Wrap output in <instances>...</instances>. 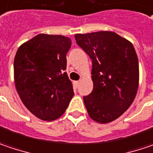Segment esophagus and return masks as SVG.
<instances>
[{
  "instance_id": "1",
  "label": "esophagus",
  "mask_w": 153,
  "mask_h": 153,
  "mask_svg": "<svg viewBox=\"0 0 153 153\" xmlns=\"http://www.w3.org/2000/svg\"><path fill=\"white\" fill-rule=\"evenodd\" d=\"M74 86H75V87H79V81H74Z\"/></svg>"
}]
</instances>
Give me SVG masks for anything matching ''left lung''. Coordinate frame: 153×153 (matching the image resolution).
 <instances>
[{
    "label": "left lung",
    "mask_w": 153,
    "mask_h": 153,
    "mask_svg": "<svg viewBox=\"0 0 153 153\" xmlns=\"http://www.w3.org/2000/svg\"><path fill=\"white\" fill-rule=\"evenodd\" d=\"M76 43L92 59L94 89L83 97L89 116L109 123L126 112L139 86V60L130 41L108 31L75 34Z\"/></svg>",
    "instance_id": "left-lung-1"
}]
</instances>
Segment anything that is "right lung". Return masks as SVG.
Wrapping results in <instances>:
<instances>
[{"instance_id":"1","label":"right lung","mask_w":153,"mask_h":153,"mask_svg":"<svg viewBox=\"0 0 153 153\" xmlns=\"http://www.w3.org/2000/svg\"><path fill=\"white\" fill-rule=\"evenodd\" d=\"M71 45L68 37L41 33L16 52V90L25 106L42 120L59 118L74 96L73 85L65 72Z\"/></svg>"}]
</instances>
